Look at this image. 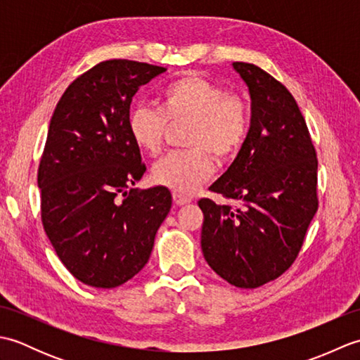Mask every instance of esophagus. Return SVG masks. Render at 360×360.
Returning a JSON list of instances; mask_svg holds the SVG:
<instances>
[{"mask_svg": "<svg viewBox=\"0 0 360 360\" xmlns=\"http://www.w3.org/2000/svg\"><path fill=\"white\" fill-rule=\"evenodd\" d=\"M173 201H174V204H178V205H184V204H188L192 200H190L188 196L179 193V192H174L173 193Z\"/></svg>", "mask_w": 360, "mask_h": 360, "instance_id": "1", "label": "esophagus"}]
</instances>
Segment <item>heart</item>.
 <instances>
[{
  "label": "heart",
  "instance_id": "obj_1",
  "mask_svg": "<svg viewBox=\"0 0 360 360\" xmlns=\"http://www.w3.org/2000/svg\"><path fill=\"white\" fill-rule=\"evenodd\" d=\"M168 122H190L187 145L155 164L151 176L174 192L192 193L213 173V158H232L249 133V110L238 96L196 74H186L162 88L159 108L141 105L129 114L128 129L142 151L162 150Z\"/></svg>",
  "mask_w": 360,
  "mask_h": 360
}]
</instances>
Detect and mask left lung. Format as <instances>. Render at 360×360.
Segmentation results:
<instances>
[{
  "mask_svg": "<svg viewBox=\"0 0 360 360\" xmlns=\"http://www.w3.org/2000/svg\"><path fill=\"white\" fill-rule=\"evenodd\" d=\"M232 68L249 89L250 128L210 190L241 205L198 201L201 249L221 278L254 289L280 277L300 252L319 205L317 158L292 94L255 65Z\"/></svg>",
  "mask_w": 360,
  "mask_h": 360,
  "instance_id": "1",
  "label": "left lung"
}]
</instances>
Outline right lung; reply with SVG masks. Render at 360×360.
I'll return each instance as SVG.
<instances>
[{"instance_id": "right-lung-1", "label": "right lung", "mask_w": 360, "mask_h": 360, "mask_svg": "<svg viewBox=\"0 0 360 360\" xmlns=\"http://www.w3.org/2000/svg\"><path fill=\"white\" fill-rule=\"evenodd\" d=\"M165 68L106 60L75 79L52 114L38 167L44 232L79 281L111 289L147 264L172 207L167 187L129 188L145 173L129 105Z\"/></svg>"}]
</instances>
